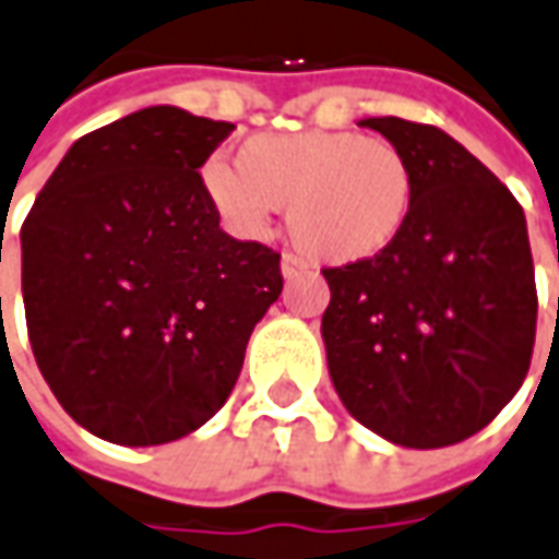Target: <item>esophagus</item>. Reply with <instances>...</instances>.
<instances>
[{"instance_id": "obj_1", "label": "esophagus", "mask_w": 559, "mask_h": 559, "mask_svg": "<svg viewBox=\"0 0 559 559\" xmlns=\"http://www.w3.org/2000/svg\"><path fill=\"white\" fill-rule=\"evenodd\" d=\"M304 267H307V264H304L301 258L298 255H283V261H280V273H283V276H286V280H295V276H298V273H304Z\"/></svg>"}]
</instances>
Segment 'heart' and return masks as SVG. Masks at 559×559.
Listing matches in <instances>:
<instances>
[{
    "instance_id": "heart-1",
    "label": "heart",
    "mask_w": 559,
    "mask_h": 559,
    "mask_svg": "<svg viewBox=\"0 0 559 559\" xmlns=\"http://www.w3.org/2000/svg\"><path fill=\"white\" fill-rule=\"evenodd\" d=\"M237 168L210 157L200 169L218 218L261 237L288 203L292 240L322 264L383 255L411 222L417 176L399 145L353 130L261 133L237 145Z\"/></svg>"
}]
</instances>
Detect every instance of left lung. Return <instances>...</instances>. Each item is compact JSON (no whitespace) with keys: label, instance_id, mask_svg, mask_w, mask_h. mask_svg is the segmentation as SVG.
<instances>
[{"label":"left lung","instance_id":"8db88e82","mask_svg":"<svg viewBox=\"0 0 559 559\" xmlns=\"http://www.w3.org/2000/svg\"><path fill=\"white\" fill-rule=\"evenodd\" d=\"M417 176L407 228L383 255L322 271L329 374L371 432L417 450L472 438L521 390L536 276L521 203L429 124L365 118Z\"/></svg>","mask_w":559,"mask_h":559}]
</instances>
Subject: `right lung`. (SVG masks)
<instances>
[{
  "label": "right lung",
  "mask_w": 559,
  "mask_h": 559,
  "mask_svg": "<svg viewBox=\"0 0 559 559\" xmlns=\"http://www.w3.org/2000/svg\"><path fill=\"white\" fill-rule=\"evenodd\" d=\"M234 124L148 106L72 142L21 228L41 377L87 432L155 448L228 402L280 255L218 228L200 167Z\"/></svg>",
  "instance_id": "add662e5"
}]
</instances>
